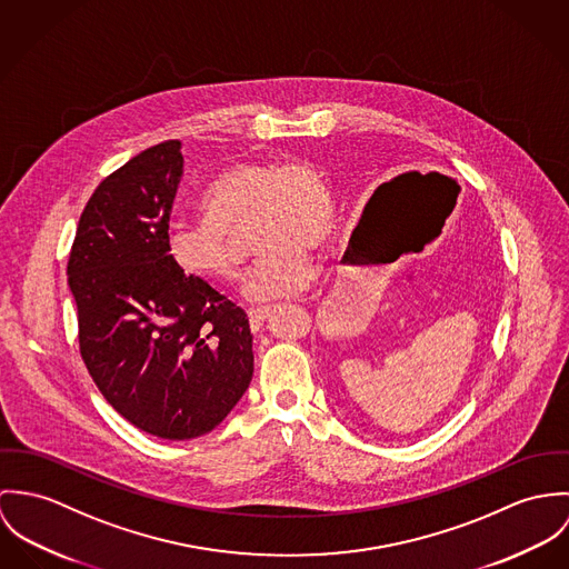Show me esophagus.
Masks as SVG:
<instances>
[{
	"instance_id": "34e87169",
	"label": "esophagus",
	"mask_w": 569,
	"mask_h": 569,
	"mask_svg": "<svg viewBox=\"0 0 569 569\" xmlns=\"http://www.w3.org/2000/svg\"><path fill=\"white\" fill-rule=\"evenodd\" d=\"M268 316H270V310H268V308H261V310H253V312H249L251 329H253V331H259V329L266 325Z\"/></svg>"
}]
</instances>
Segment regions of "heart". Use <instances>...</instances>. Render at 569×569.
<instances>
[{
	"mask_svg": "<svg viewBox=\"0 0 569 569\" xmlns=\"http://www.w3.org/2000/svg\"><path fill=\"white\" fill-rule=\"evenodd\" d=\"M200 209L193 218L168 224L170 261L196 279H236L227 233L251 218L254 253H261L242 283V297L251 303L306 292L316 277L312 251L329 249L336 231L331 191L320 172L303 161L238 163L211 181Z\"/></svg>",
	"mask_w": 569,
	"mask_h": 569,
	"instance_id": "heart-1",
	"label": "heart"
}]
</instances>
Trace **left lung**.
Segmentation results:
<instances>
[{
    "label": "left lung",
    "mask_w": 569,
    "mask_h": 569,
    "mask_svg": "<svg viewBox=\"0 0 569 569\" xmlns=\"http://www.w3.org/2000/svg\"><path fill=\"white\" fill-rule=\"evenodd\" d=\"M365 227H367V224H365V222H362V229H360V233H358V238H356V244H353V247H351V249H353V251H356V249H358V244H362V242H365Z\"/></svg>",
    "instance_id": "1"
}]
</instances>
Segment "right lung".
I'll return each instance as SVG.
<instances>
[{
    "label": "right lung",
    "mask_w": 569,
    "mask_h": 569,
    "mask_svg": "<svg viewBox=\"0 0 569 569\" xmlns=\"http://www.w3.org/2000/svg\"><path fill=\"white\" fill-rule=\"evenodd\" d=\"M183 163L170 139L107 177L67 263L89 376L128 423L166 441L218 428L253 378L247 312L166 251Z\"/></svg>",
    "instance_id": "add662e5"
}]
</instances>
